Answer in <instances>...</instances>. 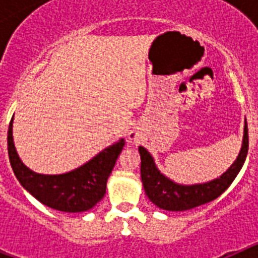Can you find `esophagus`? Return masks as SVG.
Masks as SVG:
<instances>
[{
    "mask_svg": "<svg viewBox=\"0 0 258 258\" xmlns=\"http://www.w3.org/2000/svg\"><path fill=\"white\" fill-rule=\"evenodd\" d=\"M131 138H132V140H133V138H134V140H136V134L131 133Z\"/></svg>",
    "mask_w": 258,
    "mask_h": 258,
    "instance_id": "esophagus-1",
    "label": "esophagus"
}]
</instances>
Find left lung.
<instances>
[{
    "instance_id": "1",
    "label": "left lung",
    "mask_w": 258,
    "mask_h": 258,
    "mask_svg": "<svg viewBox=\"0 0 258 258\" xmlns=\"http://www.w3.org/2000/svg\"><path fill=\"white\" fill-rule=\"evenodd\" d=\"M141 178L145 192L155 206L164 211L182 212L203 206L218 198L235 179L248 154V126L244 122L243 142L236 160L225 173L204 183L181 184L172 181L159 170L154 157L145 147L140 146Z\"/></svg>"
}]
</instances>
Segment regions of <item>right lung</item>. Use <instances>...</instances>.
<instances>
[{
    "label": "right lung",
    "mask_w": 258,
    "mask_h": 258,
    "mask_svg": "<svg viewBox=\"0 0 258 258\" xmlns=\"http://www.w3.org/2000/svg\"><path fill=\"white\" fill-rule=\"evenodd\" d=\"M11 118L8 132V151L14 174L32 197L56 211L79 213L92 209L106 194L107 179L125 145L124 138L102 150L81 166L63 174H41L23 164L13 138Z\"/></svg>",
    "instance_id": "1"
}]
</instances>
